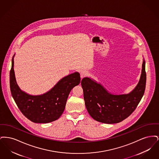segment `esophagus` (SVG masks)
I'll use <instances>...</instances> for the list:
<instances>
[{
    "label": "esophagus",
    "instance_id": "obj_1",
    "mask_svg": "<svg viewBox=\"0 0 159 159\" xmlns=\"http://www.w3.org/2000/svg\"><path fill=\"white\" fill-rule=\"evenodd\" d=\"M88 73L87 71H85V70H82L81 72H80V77L82 79L83 77H86V76H88Z\"/></svg>",
    "mask_w": 159,
    "mask_h": 159
}]
</instances>
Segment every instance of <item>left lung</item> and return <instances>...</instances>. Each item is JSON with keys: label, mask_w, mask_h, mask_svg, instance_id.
<instances>
[{"label": "left lung", "mask_w": 159, "mask_h": 159, "mask_svg": "<svg viewBox=\"0 0 159 159\" xmlns=\"http://www.w3.org/2000/svg\"><path fill=\"white\" fill-rule=\"evenodd\" d=\"M145 64L144 60L140 80L137 86L128 94H111L93 79L83 78L81 84L85 106L94 120L107 124L117 123L128 117L134 111L145 89Z\"/></svg>", "instance_id": "1"}]
</instances>
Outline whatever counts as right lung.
<instances>
[{
	"label": "right lung",
	"instance_id": "1",
	"mask_svg": "<svg viewBox=\"0 0 159 159\" xmlns=\"http://www.w3.org/2000/svg\"><path fill=\"white\" fill-rule=\"evenodd\" d=\"M14 57L9 75L10 89L20 110L34 123H47L58 119L65 109L70 91L80 82V74L75 72L64 77L53 88L43 95H30L21 91L16 84Z\"/></svg>",
	"mask_w": 159,
	"mask_h": 159
}]
</instances>
